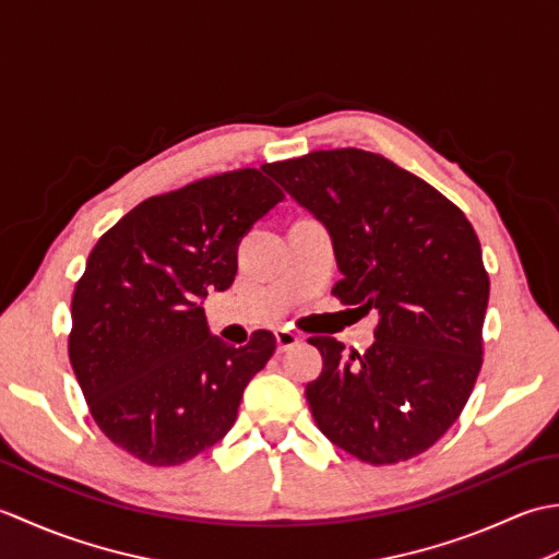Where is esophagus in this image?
<instances>
[{
	"mask_svg": "<svg viewBox=\"0 0 559 559\" xmlns=\"http://www.w3.org/2000/svg\"><path fill=\"white\" fill-rule=\"evenodd\" d=\"M276 343H278V350H290L300 343V336L295 334L290 329H276Z\"/></svg>",
	"mask_w": 559,
	"mask_h": 559,
	"instance_id": "esophagus-1",
	"label": "esophagus"
}]
</instances>
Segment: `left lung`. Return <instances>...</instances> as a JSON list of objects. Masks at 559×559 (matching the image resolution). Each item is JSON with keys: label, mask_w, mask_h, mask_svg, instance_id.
Returning a JSON list of instances; mask_svg holds the SVG:
<instances>
[{"label": "left lung", "mask_w": 559, "mask_h": 559, "mask_svg": "<svg viewBox=\"0 0 559 559\" xmlns=\"http://www.w3.org/2000/svg\"><path fill=\"white\" fill-rule=\"evenodd\" d=\"M334 235L331 295L377 310L365 353L312 336L324 370L307 384L314 423L372 466L430 449L456 423L483 365L490 278L463 211L432 185L362 148L264 165Z\"/></svg>", "instance_id": "left-lung-1"}]
</instances>
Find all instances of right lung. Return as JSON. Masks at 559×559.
<instances>
[{"label": "right lung", "instance_id": "add662e5", "mask_svg": "<svg viewBox=\"0 0 559 559\" xmlns=\"http://www.w3.org/2000/svg\"><path fill=\"white\" fill-rule=\"evenodd\" d=\"M286 199L257 168L151 197L91 249L71 298L69 360L105 437L148 466H180L230 430L276 350L271 331L233 348L199 300L228 290L237 245Z\"/></svg>", "mask_w": 559, "mask_h": 559}]
</instances>
